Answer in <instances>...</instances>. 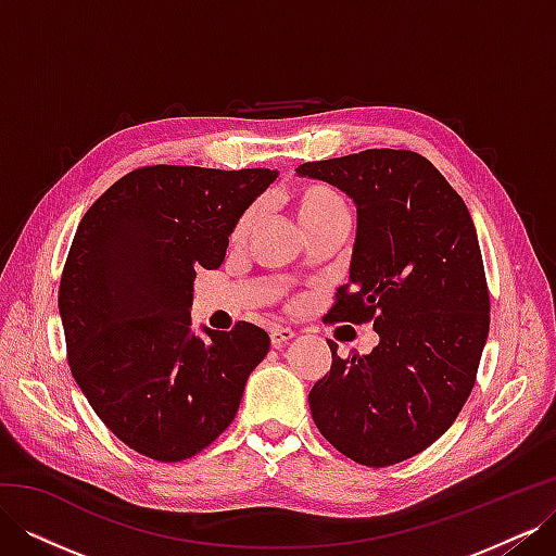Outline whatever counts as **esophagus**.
<instances>
[{
    "instance_id": "1",
    "label": "esophagus",
    "mask_w": 556,
    "mask_h": 556,
    "mask_svg": "<svg viewBox=\"0 0 556 556\" xmlns=\"http://www.w3.org/2000/svg\"><path fill=\"white\" fill-rule=\"evenodd\" d=\"M271 343L276 345V348H280L282 343H288V341H292L294 339V331L292 329H288V327H274L271 329Z\"/></svg>"
}]
</instances>
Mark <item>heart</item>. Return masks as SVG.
I'll use <instances>...</instances> for the list:
<instances>
[{
  "mask_svg": "<svg viewBox=\"0 0 556 556\" xmlns=\"http://www.w3.org/2000/svg\"><path fill=\"white\" fill-rule=\"evenodd\" d=\"M290 206L296 215V223L304 231L323 223L336 220V217H348V204L341 192L331 188V185L317 180L296 185L294 192L290 194ZM252 223H255V211H245L231 229V245L245 243Z\"/></svg>",
  "mask_w": 556,
  "mask_h": 556,
  "instance_id": "heart-1",
  "label": "heart"
}]
</instances>
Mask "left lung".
<instances>
[{
  "instance_id": "obj_1",
  "label": "left lung",
  "mask_w": 556,
  "mask_h": 556,
  "mask_svg": "<svg viewBox=\"0 0 556 556\" xmlns=\"http://www.w3.org/2000/svg\"><path fill=\"white\" fill-rule=\"evenodd\" d=\"M357 206L350 280L331 323H374L378 345L341 359L308 394L319 433L352 462L392 466L450 429L476 384L490 333V292L476 225L435 166L410 150L371 148L301 164Z\"/></svg>"
}]
</instances>
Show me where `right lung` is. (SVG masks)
Wrapping results in <instances>:
<instances>
[{
    "label": "right lung",
    "instance_id": "add662e5",
    "mask_svg": "<svg viewBox=\"0 0 556 556\" xmlns=\"http://www.w3.org/2000/svg\"><path fill=\"white\" fill-rule=\"evenodd\" d=\"M271 169L143 166L83 215L60 280L72 376L99 419L157 462L194 457L239 410L268 352L250 323L192 331L197 268L225 262L231 229Z\"/></svg>",
    "mask_w": 556,
    "mask_h": 556
}]
</instances>
